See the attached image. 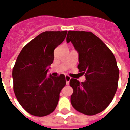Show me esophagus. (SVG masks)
I'll use <instances>...</instances> for the list:
<instances>
[{
  "instance_id": "obj_1",
  "label": "esophagus",
  "mask_w": 130,
  "mask_h": 130,
  "mask_svg": "<svg viewBox=\"0 0 130 130\" xmlns=\"http://www.w3.org/2000/svg\"><path fill=\"white\" fill-rule=\"evenodd\" d=\"M71 80V77L68 75H65V80H66V85H69V81Z\"/></svg>"
}]
</instances>
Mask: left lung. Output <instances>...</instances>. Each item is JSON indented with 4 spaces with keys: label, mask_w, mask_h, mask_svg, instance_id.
<instances>
[{
    "label": "left lung",
    "mask_w": 130,
    "mask_h": 130,
    "mask_svg": "<svg viewBox=\"0 0 130 130\" xmlns=\"http://www.w3.org/2000/svg\"><path fill=\"white\" fill-rule=\"evenodd\" d=\"M67 42L78 53V69L86 80L71 78L73 107L86 115H94L110 104L118 89L119 69L114 54L100 38L89 31H69Z\"/></svg>",
    "instance_id": "obj_1"
}]
</instances>
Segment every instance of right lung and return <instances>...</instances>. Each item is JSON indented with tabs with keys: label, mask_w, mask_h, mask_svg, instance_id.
<instances>
[{
	"label": "right lung",
	"mask_w": 130,
	"mask_h": 130,
	"mask_svg": "<svg viewBox=\"0 0 130 130\" xmlns=\"http://www.w3.org/2000/svg\"><path fill=\"white\" fill-rule=\"evenodd\" d=\"M67 31H45L26 44L12 70L14 91L20 104L29 114L45 116L55 110L65 75L47 76L54 59V50L64 41ZM50 68V67H49Z\"/></svg>",
	"instance_id": "add662e5"
}]
</instances>
